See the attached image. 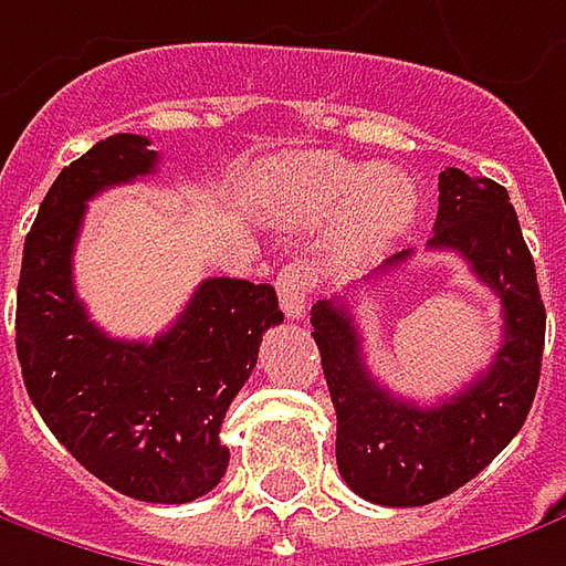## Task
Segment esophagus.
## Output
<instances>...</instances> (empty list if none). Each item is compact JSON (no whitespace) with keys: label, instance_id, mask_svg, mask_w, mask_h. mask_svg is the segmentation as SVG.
Here are the masks:
<instances>
[{"label":"esophagus","instance_id":"esophagus-1","mask_svg":"<svg viewBox=\"0 0 566 566\" xmlns=\"http://www.w3.org/2000/svg\"><path fill=\"white\" fill-rule=\"evenodd\" d=\"M316 287V272L307 262H287L279 279H275V291H279V304H282L287 319H304Z\"/></svg>","mask_w":566,"mask_h":566}]
</instances>
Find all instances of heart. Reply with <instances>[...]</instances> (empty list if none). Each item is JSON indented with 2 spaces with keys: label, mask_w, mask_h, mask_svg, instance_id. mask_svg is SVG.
Returning <instances> with one entry per match:
<instances>
[{
  "label": "heart",
  "mask_w": 566,
  "mask_h": 566,
  "mask_svg": "<svg viewBox=\"0 0 566 566\" xmlns=\"http://www.w3.org/2000/svg\"><path fill=\"white\" fill-rule=\"evenodd\" d=\"M284 196L304 218H326L345 207V231L357 243H386L415 214V186L406 174L364 167L338 155H307L284 174Z\"/></svg>",
  "instance_id": "obj_1"
}]
</instances>
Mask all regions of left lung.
Masks as SVG:
<instances>
[{"mask_svg": "<svg viewBox=\"0 0 566 566\" xmlns=\"http://www.w3.org/2000/svg\"><path fill=\"white\" fill-rule=\"evenodd\" d=\"M428 250L459 253L472 275L494 291L504 313L491 367L443 402L418 406L374 380L342 294L319 301L310 313L338 418V475L370 504L424 506L453 494L520 433L538 389L545 304L504 186L447 167ZM411 253H392L364 284L399 269Z\"/></svg>", "mask_w": 566, "mask_h": 566, "instance_id": "1", "label": "left lung"}]
</instances>
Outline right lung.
Here are the masks:
<instances>
[{"mask_svg":"<svg viewBox=\"0 0 566 566\" xmlns=\"http://www.w3.org/2000/svg\"><path fill=\"white\" fill-rule=\"evenodd\" d=\"M148 145L119 133L62 167L24 237L14 348L40 418L94 479L148 504H189L224 479V415L262 332L284 316L272 284L243 279H206L151 342L111 338L87 316L72 282L87 199L155 174Z\"/></svg>","mask_w":566,"mask_h":566,"instance_id":"add662e5","label":"right lung"}]
</instances>
